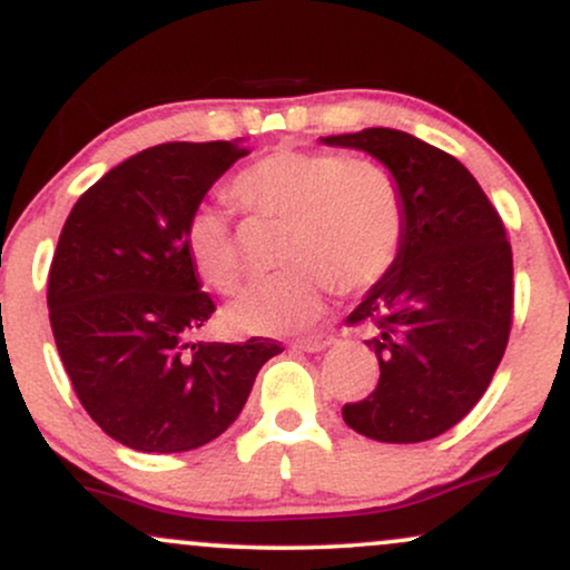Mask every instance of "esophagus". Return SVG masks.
Here are the masks:
<instances>
[{
    "label": "esophagus",
    "mask_w": 570,
    "mask_h": 570,
    "mask_svg": "<svg viewBox=\"0 0 570 570\" xmlns=\"http://www.w3.org/2000/svg\"><path fill=\"white\" fill-rule=\"evenodd\" d=\"M335 343V337H330V335H316V337H305V340H297V348L299 351H307V353H318V351H326L330 348V345Z\"/></svg>",
    "instance_id": "1"
}]
</instances>
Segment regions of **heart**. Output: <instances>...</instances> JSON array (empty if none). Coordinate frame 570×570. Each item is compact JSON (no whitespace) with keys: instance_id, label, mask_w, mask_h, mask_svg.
<instances>
[{"instance_id":"b5f03b06","label":"heart","mask_w":570,"mask_h":570,"mask_svg":"<svg viewBox=\"0 0 570 570\" xmlns=\"http://www.w3.org/2000/svg\"><path fill=\"white\" fill-rule=\"evenodd\" d=\"M230 195L248 214L286 222L281 259L289 267L248 286L227 307L233 330L248 335L305 330L337 281L348 292L370 289L402 248V195L377 163L278 149L235 176ZM185 248L208 286L238 289L244 263L222 208L198 206L189 214Z\"/></svg>"}]
</instances>
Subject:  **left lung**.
Returning a JSON list of instances; mask_svg holds the SVG:
<instances>
[{
	"mask_svg": "<svg viewBox=\"0 0 570 570\" xmlns=\"http://www.w3.org/2000/svg\"><path fill=\"white\" fill-rule=\"evenodd\" d=\"M394 176L404 206L396 263L348 322H370L381 381L343 421L377 442L453 429L493 381L512 326V246L476 179L453 155L394 128L324 136Z\"/></svg>",
	"mask_w": 570,
	"mask_h": 570,
	"instance_id": "obj_1",
	"label": "left lung"
}]
</instances>
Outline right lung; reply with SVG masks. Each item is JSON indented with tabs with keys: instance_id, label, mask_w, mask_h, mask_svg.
Here are the masks:
<instances>
[{
	"instance_id": "add662e5",
	"label": "right lung",
	"mask_w": 570,
	"mask_h": 570,
	"mask_svg": "<svg viewBox=\"0 0 570 570\" xmlns=\"http://www.w3.org/2000/svg\"><path fill=\"white\" fill-rule=\"evenodd\" d=\"M244 139L168 141L107 171L71 208L48 278L50 326L77 399L139 453H185L240 415L281 343H189L217 307L185 248L189 214Z\"/></svg>"
}]
</instances>
